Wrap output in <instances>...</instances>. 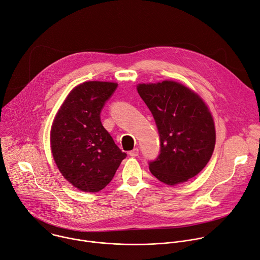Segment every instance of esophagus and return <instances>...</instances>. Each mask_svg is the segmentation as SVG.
<instances>
[{
  "label": "esophagus",
  "mask_w": 260,
  "mask_h": 260,
  "mask_svg": "<svg viewBox=\"0 0 260 260\" xmlns=\"http://www.w3.org/2000/svg\"><path fill=\"white\" fill-rule=\"evenodd\" d=\"M138 153H139V150H138L137 147H135V148H133L132 150L129 151V155H130V157H137Z\"/></svg>",
  "instance_id": "esophagus-1"
}]
</instances>
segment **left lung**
I'll use <instances>...</instances> for the list:
<instances>
[{
    "label": "left lung",
    "instance_id": "1",
    "mask_svg": "<svg viewBox=\"0 0 260 260\" xmlns=\"http://www.w3.org/2000/svg\"><path fill=\"white\" fill-rule=\"evenodd\" d=\"M137 91L150 111L160 136V152L148 162L151 174L174 185L187 181L209 162L215 146L212 116L190 89L172 82L140 84Z\"/></svg>",
    "mask_w": 260,
    "mask_h": 260
}]
</instances>
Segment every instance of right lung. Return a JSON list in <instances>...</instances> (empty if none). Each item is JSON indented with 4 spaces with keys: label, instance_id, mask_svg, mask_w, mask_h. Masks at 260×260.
<instances>
[{
    "label": "right lung",
    "instance_id": "1",
    "mask_svg": "<svg viewBox=\"0 0 260 260\" xmlns=\"http://www.w3.org/2000/svg\"><path fill=\"white\" fill-rule=\"evenodd\" d=\"M118 84L85 82L67 97L51 129L55 163L74 186L89 192L105 188L127 157L102 126L100 113Z\"/></svg>",
    "mask_w": 260,
    "mask_h": 260
}]
</instances>
